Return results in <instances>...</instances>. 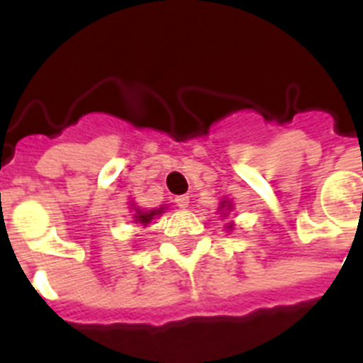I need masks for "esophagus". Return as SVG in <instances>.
<instances>
[{"label": "esophagus", "mask_w": 363, "mask_h": 363, "mask_svg": "<svg viewBox=\"0 0 363 363\" xmlns=\"http://www.w3.org/2000/svg\"><path fill=\"white\" fill-rule=\"evenodd\" d=\"M176 207H179V209H185L189 205V196L187 194H182V196H176Z\"/></svg>", "instance_id": "esophagus-1"}]
</instances>
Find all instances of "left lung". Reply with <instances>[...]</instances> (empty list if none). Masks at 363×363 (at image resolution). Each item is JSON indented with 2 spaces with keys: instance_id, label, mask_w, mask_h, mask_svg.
<instances>
[{
  "instance_id": "obj_1",
  "label": "left lung",
  "mask_w": 363,
  "mask_h": 363,
  "mask_svg": "<svg viewBox=\"0 0 363 363\" xmlns=\"http://www.w3.org/2000/svg\"><path fill=\"white\" fill-rule=\"evenodd\" d=\"M223 203H225V201H223ZM223 207H225V205H223Z\"/></svg>"
}]
</instances>
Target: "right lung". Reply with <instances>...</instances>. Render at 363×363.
Listing matches in <instances>:
<instances>
[{"mask_svg": "<svg viewBox=\"0 0 363 363\" xmlns=\"http://www.w3.org/2000/svg\"><path fill=\"white\" fill-rule=\"evenodd\" d=\"M162 213H163V207H160V209H156V211H150V213H140V211H138L136 221L138 223H143V225H147V223L152 220V216H156V214H162Z\"/></svg>", "mask_w": 363, "mask_h": 363, "instance_id": "obj_1", "label": "right lung"}]
</instances>
